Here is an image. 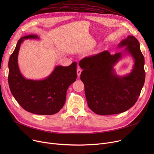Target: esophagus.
<instances>
[{
  "mask_svg": "<svg viewBox=\"0 0 154 154\" xmlns=\"http://www.w3.org/2000/svg\"><path fill=\"white\" fill-rule=\"evenodd\" d=\"M81 72H82V69H80V68H78L77 70V76L78 77L80 76V74H81Z\"/></svg>",
  "mask_w": 154,
  "mask_h": 154,
  "instance_id": "obj_1",
  "label": "esophagus"
}]
</instances>
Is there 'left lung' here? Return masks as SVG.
Masks as SVG:
<instances>
[{
	"instance_id": "left-lung-1",
	"label": "left lung",
	"mask_w": 154,
	"mask_h": 154,
	"mask_svg": "<svg viewBox=\"0 0 154 154\" xmlns=\"http://www.w3.org/2000/svg\"><path fill=\"white\" fill-rule=\"evenodd\" d=\"M117 47H125L124 51L110 55L106 51L87 57L79 62L83 69L80 79L84 84L88 106L97 114H117L131 108L145 82L144 57L138 40L128 35ZM127 53L134 60L133 69L128 75L120 76L113 67Z\"/></svg>"
}]
</instances>
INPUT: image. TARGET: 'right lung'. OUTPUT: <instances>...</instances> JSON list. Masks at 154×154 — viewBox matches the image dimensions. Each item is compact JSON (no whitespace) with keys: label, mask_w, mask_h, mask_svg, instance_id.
Here are the masks:
<instances>
[{"label":"right lung","mask_w":154,"mask_h":154,"mask_svg":"<svg viewBox=\"0 0 154 154\" xmlns=\"http://www.w3.org/2000/svg\"><path fill=\"white\" fill-rule=\"evenodd\" d=\"M39 39L37 35L21 37L9 61V82L15 99L27 112L38 115H52L57 113L66 102L67 91L74 82L77 75V63L69 66H56L51 74L42 80L24 77L18 66V54L25 39Z\"/></svg>","instance_id":"1"}]
</instances>
